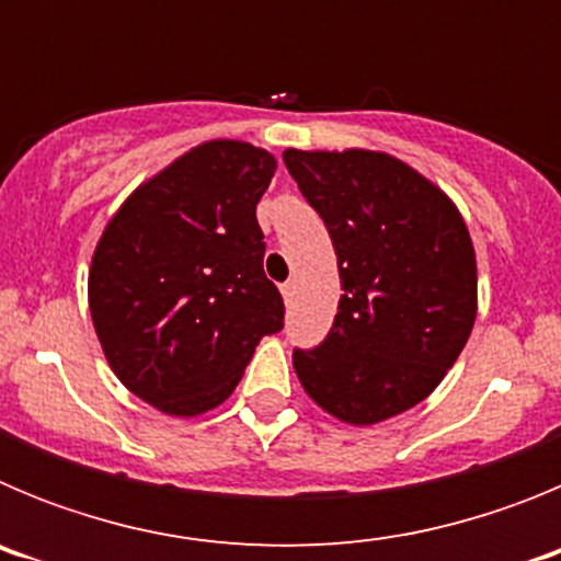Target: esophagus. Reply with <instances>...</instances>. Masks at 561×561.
<instances>
[{"mask_svg":"<svg viewBox=\"0 0 561 561\" xmlns=\"http://www.w3.org/2000/svg\"><path fill=\"white\" fill-rule=\"evenodd\" d=\"M295 291H297L295 280H286V284L280 286V295H284V300H286V304H291V300H295Z\"/></svg>","mask_w":561,"mask_h":561,"instance_id":"1","label":"esophagus"}]
</instances>
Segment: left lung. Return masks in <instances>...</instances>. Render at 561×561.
Here are the masks:
<instances>
[{
    "label": "left lung",
    "mask_w": 561,
    "mask_h": 561,
    "mask_svg": "<svg viewBox=\"0 0 561 561\" xmlns=\"http://www.w3.org/2000/svg\"><path fill=\"white\" fill-rule=\"evenodd\" d=\"M284 162L329 230L345 291L325 340L291 354L297 379L325 413L359 427L415 408L478 314L458 207L388 153L289 148Z\"/></svg>",
    "instance_id": "8db88e82"
}]
</instances>
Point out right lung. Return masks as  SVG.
<instances>
[{"label": "right lung", "mask_w": 561, "mask_h": 561, "mask_svg": "<svg viewBox=\"0 0 561 561\" xmlns=\"http://www.w3.org/2000/svg\"><path fill=\"white\" fill-rule=\"evenodd\" d=\"M275 157L213 140L140 185L103 230L89 311L117 379L168 415L236 390L261 336L284 329L255 205Z\"/></svg>", "instance_id": "right-lung-1"}]
</instances>
